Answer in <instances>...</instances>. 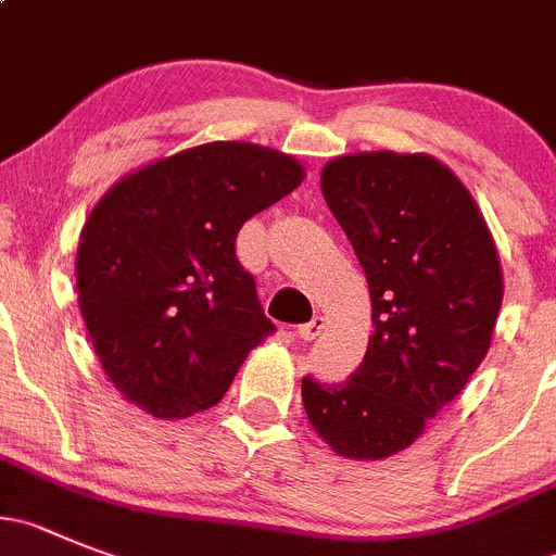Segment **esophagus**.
Instances as JSON below:
<instances>
[{"instance_id": "34e87169", "label": "esophagus", "mask_w": 556, "mask_h": 556, "mask_svg": "<svg viewBox=\"0 0 556 556\" xmlns=\"http://www.w3.org/2000/svg\"><path fill=\"white\" fill-rule=\"evenodd\" d=\"M324 326H326L324 318H320V315H315V318H309L307 324H302L299 329H295V337H302L304 342H309V340H315L320 331H324Z\"/></svg>"}]
</instances>
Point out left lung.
<instances>
[{
  "instance_id": "left-lung-1",
  "label": "left lung",
  "mask_w": 556,
  "mask_h": 556,
  "mask_svg": "<svg viewBox=\"0 0 556 556\" xmlns=\"http://www.w3.org/2000/svg\"><path fill=\"white\" fill-rule=\"evenodd\" d=\"M326 205L367 274L372 334L351 381H302L315 433L351 460L412 447L491 349L502 263L458 175L428 153L337 155Z\"/></svg>"
}]
</instances>
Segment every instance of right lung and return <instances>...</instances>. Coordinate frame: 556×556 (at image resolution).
<instances>
[{
    "mask_svg": "<svg viewBox=\"0 0 556 556\" xmlns=\"http://www.w3.org/2000/svg\"><path fill=\"white\" fill-rule=\"evenodd\" d=\"M304 180L302 161L205 142L123 175L87 216L76 290L103 372L155 419L216 406L274 324L236 257L247 219Z\"/></svg>",
    "mask_w": 556,
    "mask_h": 556,
    "instance_id": "right-lung-1",
    "label": "right lung"
}]
</instances>
